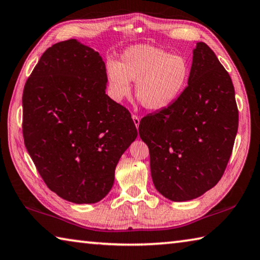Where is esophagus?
<instances>
[{
    "label": "esophagus",
    "instance_id": "obj_1",
    "mask_svg": "<svg viewBox=\"0 0 260 260\" xmlns=\"http://www.w3.org/2000/svg\"><path fill=\"white\" fill-rule=\"evenodd\" d=\"M133 120H134V123H135V125H136V127H139V123H140V117L138 116V115H136V114H133Z\"/></svg>",
    "mask_w": 260,
    "mask_h": 260
}]
</instances>
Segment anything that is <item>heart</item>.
I'll return each instance as SVG.
<instances>
[{
  "label": "heart",
  "instance_id": "heart-1",
  "mask_svg": "<svg viewBox=\"0 0 260 260\" xmlns=\"http://www.w3.org/2000/svg\"><path fill=\"white\" fill-rule=\"evenodd\" d=\"M190 65L181 54L148 44L127 48L120 60L106 65V79L111 97L121 102L131 93L135 82L138 102L149 111H162L174 104L187 86Z\"/></svg>",
  "mask_w": 260,
  "mask_h": 260
}]
</instances>
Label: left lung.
Wrapping results in <instances>:
<instances>
[{
  "label": "left lung",
  "mask_w": 260,
  "mask_h": 260,
  "mask_svg": "<svg viewBox=\"0 0 260 260\" xmlns=\"http://www.w3.org/2000/svg\"><path fill=\"white\" fill-rule=\"evenodd\" d=\"M238 126L231 76L215 52L199 42L183 93L139 123L155 188L176 202L197 199L212 188L224 175Z\"/></svg>",
  "instance_id": "left-lung-1"
}]
</instances>
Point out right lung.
Segmentation results:
<instances>
[{
  "label": "right lung",
  "instance_id": "right-lung-1",
  "mask_svg": "<svg viewBox=\"0 0 260 260\" xmlns=\"http://www.w3.org/2000/svg\"><path fill=\"white\" fill-rule=\"evenodd\" d=\"M106 83L99 53L72 39L45 50L22 92L27 152L48 187L73 203L106 197L138 135L129 111L105 92Z\"/></svg>",
  "mask_w": 260,
  "mask_h": 260
}]
</instances>
